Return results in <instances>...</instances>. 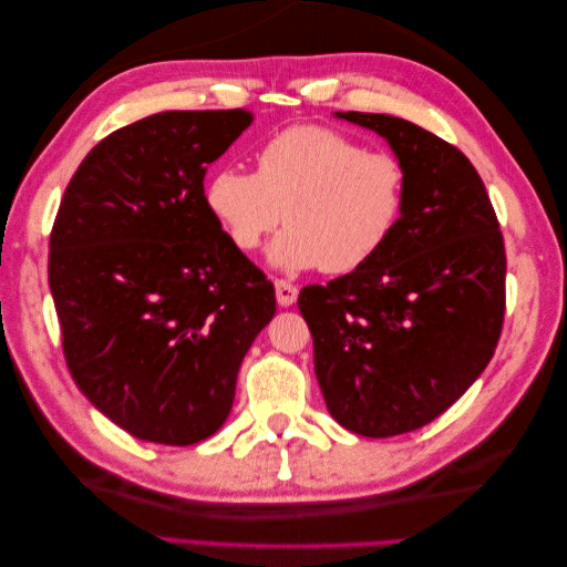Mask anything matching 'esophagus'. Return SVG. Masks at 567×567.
<instances>
[{
    "label": "esophagus",
    "instance_id": "34e87169",
    "mask_svg": "<svg viewBox=\"0 0 567 567\" xmlns=\"http://www.w3.org/2000/svg\"><path fill=\"white\" fill-rule=\"evenodd\" d=\"M297 285L287 282V280H275V297H277V305L280 307H292L297 302Z\"/></svg>",
    "mask_w": 567,
    "mask_h": 567
}]
</instances>
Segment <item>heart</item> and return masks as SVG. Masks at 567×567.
Here are the masks:
<instances>
[{
	"label": "heart",
	"mask_w": 567,
	"mask_h": 567,
	"mask_svg": "<svg viewBox=\"0 0 567 567\" xmlns=\"http://www.w3.org/2000/svg\"><path fill=\"white\" fill-rule=\"evenodd\" d=\"M204 199L231 244L252 252L282 221L270 260L282 270L363 268L400 226L406 167L390 151H365L341 131L302 124L256 151V173L221 167Z\"/></svg>",
	"instance_id": "b5f03b06"
}]
</instances>
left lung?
<instances>
[{
    "instance_id": "8db88e82",
    "label": "left lung",
    "mask_w": 567,
    "mask_h": 567,
    "mask_svg": "<svg viewBox=\"0 0 567 567\" xmlns=\"http://www.w3.org/2000/svg\"><path fill=\"white\" fill-rule=\"evenodd\" d=\"M406 167L400 226L363 268L309 285L299 311L331 416L388 439L441 416L495 355L507 252L477 171L449 141L390 114L341 112Z\"/></svg>"
}]
</instances>
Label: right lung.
<instances>
[{"instance_id": "right-lung-1", "label": "right lung", "mask_w": 567, "mask_h": 567, "mask_svg": "<svg viewBox=\"0 0 567 567\" xmlns=\"http://www.w3.org/2000/svg\"><path fill=\"white\" fill-rule=\"evenodd\" d=\"M246 110L163 112L114 131L72 175L48 285L82 394L141 441L192 445L231 412L275 287L212 216L207 167Z\"/></svg>"}]
</instances>
